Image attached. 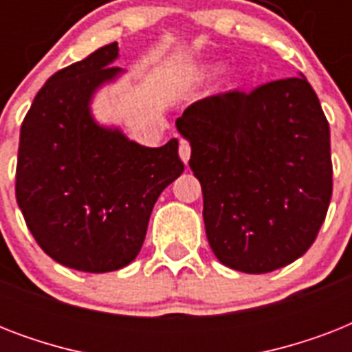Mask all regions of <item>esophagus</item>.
I'll return each mask as SVG.
<instances>
[{
  "mask_svg": "<svg viewBox=\"0 0 352 352\" xmlns=\"http://www.w3.org/2000/svg\"><path fill=\"white\" fill-rule=\"evenodd\" d=\"M190 155H192V148H190V142L186 140H181V146H179V157L184 164H188V160H190Z\"/></svg>",
  "mask_w": 352,
  "mask_h": 352,
  "instance_id": "1",
  "label": "esophagus"
}]
</instances>
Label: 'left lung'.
<instances>
[{
    "label": "left lung",
    "mask_w": 352,
    "mask_h": 352,
    "mask_svg": "<svg viewBox=\"0 0 352 352\" xmlns=\"http://www.w3.org/2000/svg\"><path fill=\"white\" fill-rule=\"evenodd\" d=\"M175 126L192 146L206 237L223 265L272 272L311 248L333 162L329 122L305 76L203 98Z\"/></svg>",
    "instance_id": "8db88e82"
}]
</instances>
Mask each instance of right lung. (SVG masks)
<instances>
[{"instance_id": "obj_1", "label": "right lung", "mask_w": 352, "mask_h": 352, "mask_svg": "<svg viewBox=\"0 0 352 352\" xmlns=\"http://www.w3.org/2000/svg\"><path fill=\"white\" fill-rule=\"evenodd\" d=\"M117 58L115 41L52 74L19 133L16 201L25 223L47 256L82 272L129 265L157 199L184 171L177 138L146 148L91 115L96 91L122 74Z\"/></svg>"}]
</instances>
